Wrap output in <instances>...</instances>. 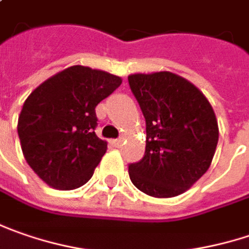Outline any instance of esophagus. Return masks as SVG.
Segmentation results:
<instances>
[{
    "mask_svg": "<svg viewBox=\"0 0 249 249\" xmlns=\"http://www.w3.org/2000/svg\"><path fill=\"white\" fill-rule=\"evenodd\" d=\"M121 143H123V138H118V139H114L113 141V145L115 146V147H120Z\"/></svg>",
    "mask_w": 249,
    "mask_h": 249,
    "instance_id": "34e87169",
    "label": "esophagus"
}]
</instances>
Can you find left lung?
Wrapping results in <instances>:
<instances>
[{
  "instance_id": "8db88e82",
  "label": "left lung",
  "mask_w": 249,
  "mask_h": 249,
  "mask_svg": "<svg viewBox=\"0 0 249 249\" xmlns=\"http://www.w3.org/2000/svg\"><path fill=\"white\" fill-rule=\"evenodd\" d=\"M146 121L145 156L128 166L136 188L155 198L185 192L208 171L219 141L211 103L167 71L128 76Z\"/></svg>"
}]
</instances>
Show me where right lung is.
Wrapping results in <instances>:
<instances>
[{"label": "right lung", "mask_w": 249, "mask_h": 249, "mask_svg": "<svg viewBox=\"0 0 249 249\" xmlns=\"http://www.w3.org/2000/svg\"><path fill=\"white\" fill-rule=\"evenodd\" d=\"M121 82L108 72L73 65L29 94L18 135L27 164L47 185L70 191L92 178L107 150V142L94 134V108Z\"/></svg>", "instance_id": "1"}]
</instances>
